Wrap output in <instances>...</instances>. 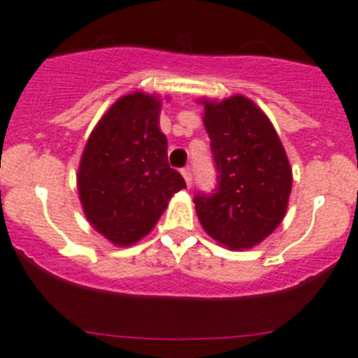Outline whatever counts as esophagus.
Returning <instances> with one entry per match:
<instances>
[{"label": "esophagus", "mask_w": 358, "mask_h": 358, "mask_svg": "<svg viewBox=\"0 0 358 358\" xmlns=\"http://www.w3.org/2000/svg\"><path fill=\"white\" fill-rule=\"evenodd\" d=\"M180 174H182L184 180H186L187 187H191V182H193V176H191L189 169H182V171H180Z\"/></svg>", "instance_id": "obj_1"}]
</instances>
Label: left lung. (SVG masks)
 <instances>
[{"mask_svg":"<svg viewBox=\"0 0 358 358\" xmlns=\"http://www.w3.org/2000/svg\"><path fill=\"white\" fill-rule=\"evenodd\" d=\"M201 104L217 186L193 198L196 215L215 242L250 249L275 231L287 210V155L268 116L250 99L233 95Z\"/></svg>","mask_w":358,"mask_h":358,"instance_id":"obj_1","label":"left lung"}]
</instances>
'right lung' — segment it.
<instances>
[{"mask_svg":"<svg viewBox=\"0 0 358 358\" xmlns=\"http://www.w3.org/2000/svg\"><path fill=\"white\" fill-rule=\"evenodd\" d=\"M162 101L144 92L120 97L95 125L78 169V193L95 231L129 247L155 228L186 187L167 160Z\"/></svg>","mask_w":358,"mask_h":358,"instance_id":"add662e5","label":"right lung"}]
</instances>
